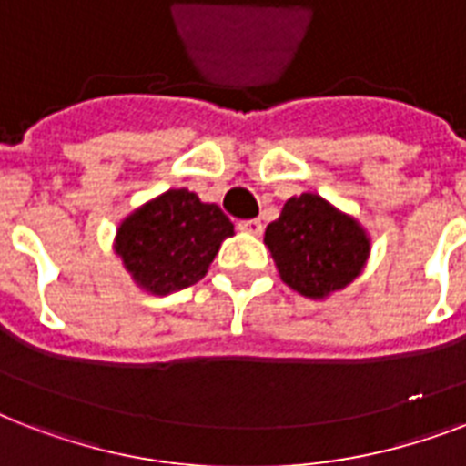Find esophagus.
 <instances>
[{
    "mask_svg": "<svg viewBox=\"0 0 466 466\" xmlns=\"http://www.w3.org/2000/svg\"><path fill=\"white\" fill-rule=\"evenodd\" d=\"M239 229H241V232L254 234V237H258V234L263 232V222H261V219H241Z\"/></svg>",
    "mask_w": 466,
    "mask_h": 466,
    "instance_id": "obj_1",
    "label": "esophagus"
}]
</instances>
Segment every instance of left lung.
<instances>
[{
    "instance_id": "8db88e82",
    "label": "left lung",
    "mask_w": 466,
    "mask_h": 466,
    "mask_svg": "<svg viewBox=\"0 0 466 466\" xmlns=\"http://www.w3.org/2000/svg\"><path fill=\"white\" fill-rule=\"evenodd\" d=\"M266 247L283 283L309 299H324L360 276L370 237L355 218L317 193L292 196L266 227Z\"/></svg>"
}]
</instances>
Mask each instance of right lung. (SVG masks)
<instances>
[{
    "label": "right lung",
    "instance_id": "right-lung-1",
    "mask_svg": "<svg viewBox=\"0 0 466 466\" xmlns=\"http://www.w3.org/2000/svg\"><path fill=\"white\" fill-rule=\"evenodd\" d=\"M232 234L234 225L218 205L188 188H171L120 222L113 248L135 285L161 298L198 283Z\"/></svg>",
    "mask_w": 466,
    "mask_h": 466
}]
</instances>
